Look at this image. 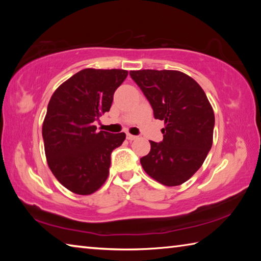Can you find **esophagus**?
<instances>
[{
	"label": "esophagus",
	"mask_w": 261,
	"mask_h": 261,
	"mask_svg": "<svg viewBox=\"0 0 261 261\" xmlns=\"http://www.w3.org/2000/svg\"><path fill=\"white\" fill-rule=\"evenodd\" d=\"M126 138H127V140L132 141V140H136L137 138H138V137H137V136H134V135H130V134H127V135H126Z\"/></svg>",
	"instance_id": "esophagus-1"
}]
</instances>
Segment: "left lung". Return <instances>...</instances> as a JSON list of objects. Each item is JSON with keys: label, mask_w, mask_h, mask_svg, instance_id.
<instances>
[{"label": "left lung", "mask_w": 261, "mask_h": 261, "mask_svg": "<svg viewBox=\"0 0 261 261\" xmlns=\"http://www.w3.org/2000/svg\"><path fill=\"white\" fill-rule=\"evenodd\" d=\"M153 108L165 121L163 140L149 141L151 151L140 159L144 170L167 187L180 185L199 169L213 144L214 112L194 79L176 70L130 71Z\"/></svg>", "instance_id": "1"}]
</instances>
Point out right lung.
I'll return each mask as SVG.
<instances>
[{
  "label": "right lung",
  "mask_w": 261,
  "mask_h": 261,
  "mask_svg": "<svg viewBox=\"0 0 261 261\" xmlns=\"http://www.w3.org/2000/svg\"><path fill=\"white\" fill-rule=\"evenodd\" d=\"M126 70L84 69L51 95L42 125L48 166L57 180L77 194H91L109 174L110 154L125 134L96 131L94 122L109 112Z\"/></svg>",
  "instance_id": "obj_1"
}]
</instances>
